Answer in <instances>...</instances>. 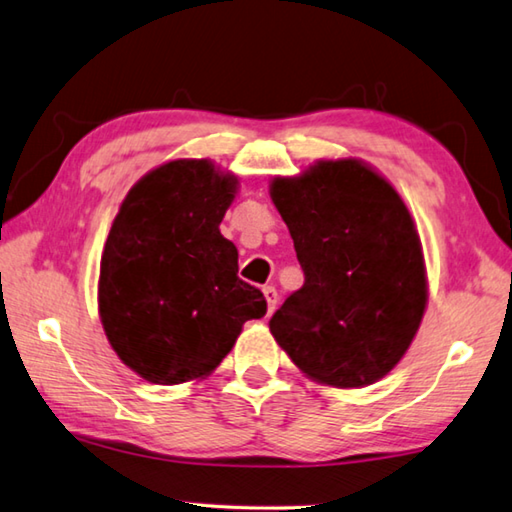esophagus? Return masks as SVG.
<instances>
[{
    "mask_svg": "<svg viewBox=\"0 0 512 512\" xmlns=\"http://www.w3.org/2000/svg\"><path fill=\"white\" fill-rule=\"evenodd\" d=\"M264 297H266L268 313H273L275 306H277V291H275V286H264Z\"/></svg>",
    "mask_w": 512,
    "mask_h": 512,
    "instance_id": "obj_1",
    "label": "esophagus"
}]
</instances>
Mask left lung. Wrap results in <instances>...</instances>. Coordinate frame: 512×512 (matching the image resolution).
I'll return each mask as SVG.
<instances>
[{"label": "left lung", "instance_id": "left-lung-1", "mask_svg": "<svg viewBox=\"0 0 512 512\" xmlns=\"http://www.w3.org/2000/svg\"><path fill=\"white\" fill-rule=\"evenodd\" d=\"M271 199L304 271V286L268 324L277 345L320 385L358 389L385 378L427 306L421 237L401 194L349 156L275 176Z\"/></svg>", "mask_w": 512, "mask_h": 512}]
</instances>
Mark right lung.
I'll return each mask as SVG.
<instances>
[{"mask_svg":"<svg viewBox=\"0 0 512 512\" xmlns=\"http://www.w3.org/2000/svg\"><path fill=\"white\" fill-rule=\"evenodd\" d=\"M237 190V176L210 159H176L120 203L100 257L98 313L111 349L147 383L210 376L244 322L266 315L219 230Z\"/></svg>","mask_w":512,"mask_h":512,"instance_id":"add662e5","label":"right lung"}]
</instances>
